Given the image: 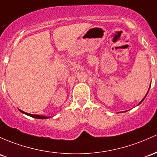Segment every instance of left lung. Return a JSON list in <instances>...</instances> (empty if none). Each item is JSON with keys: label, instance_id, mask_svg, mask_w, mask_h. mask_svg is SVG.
Segmentation results:
<instances>
[{"label": "left lung", "instance_id": "8db88e82", "mask_svg": "<svg viewBox=\"0 0 157 157\" xmlns=\"http://www.w3.org/2000/svg\"><path fill=\"white\" fill-rule=\"evenodd\" d=\"M149 90H150V89H149ZM149 90H148V92H149ZM148 92H147V95ZM146 95H145V97H146ZM145 97H144V98H143V99H142V100H141V101H140V103H139V104H138V105H140V104H141V102H142V101H144V98H145Z\"/></svg>", "mask_w": 157, "mask_h": 157}]
</instances>
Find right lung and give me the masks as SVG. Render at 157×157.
Masks as SVG:
<instances>
[{
	"mask_svg": "<svg viewBox=\"0 0 157 157\" xmlns=\"http://www.w3.org/2000/svg\"><path fill=\"white\" fill-rule=\"evenodd\" d=\"M21 112L23 113H25V114L28 115V116H30L31 117H34V118H36V119H48L50 117H47V116H42V115H36V114H31V113H26V112H24L22 111V110H19Z\"/></svg>",
	"mask_w": 157,
	"mask_h": 157,
	"instance_id": "right-lung-1",
	"label": "right lung"
}]
</instances>
